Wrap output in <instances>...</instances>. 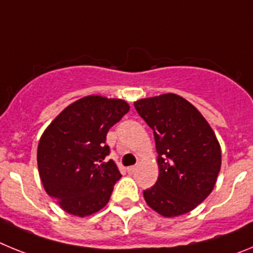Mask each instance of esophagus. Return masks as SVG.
<instances>
[{
	"mask_svg": "<svg viewBox=\"0 0 253 253\" xmlns=\"http://www.w3.org/2000/svg\"><path fill=\"white\" fill-rule=\"evenodd\" d=\"M137 171V166H130L128 167V172L129 173H134V172Z\"/></svg>",
	"mask_w": 253,
	"mask_h": 253,
	"instance_id": "1",
	"label": "esophagus"
}]
</instances>
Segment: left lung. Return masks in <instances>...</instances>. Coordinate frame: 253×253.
<instances>
[{
  "instance_id": "1",
  "label": "left lung",
  "mask_w": 253,
  "mask_h": 253,
  "mask_svg": "<svg viewBox=\"0 0 253 253\" xmlns=\"http://www.w3.org/2000/svg\"><path fill=\"white\" fill-rule=\"evenodd\" d=\"M152 128L158 157L157 182L143 191L149 208L172 218L195 209L213 191L222 151L200 111L181 96L163 93L134 102Z\"/></svg>"
}]
</instances>
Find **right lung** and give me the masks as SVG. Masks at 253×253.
I'll use <instances>...</instances> for the list:
<instances>
[{
  "instance_id": "right-lung-1",
  "label": "right lung",
  "mask_w": 253,
  "mask_h": 253,
  "mask_svg": "<svg viewBox=\"0 0 253 253\" xmlns=\"http://www.w3.org/2000/svg\"><path fill=\"white\" fill-rule=\"evenodd\" d=\"M129 109L124 100L86 96L44 130L37 156L40 180L64 211L84 218L109 203L122 173L113 160L106 161V134Z\"/></svg>"
}]
</instances>
